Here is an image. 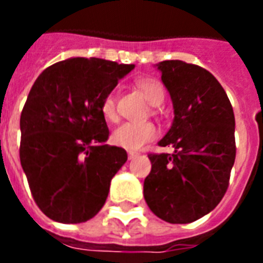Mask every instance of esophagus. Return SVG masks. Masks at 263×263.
Returning a JSON list of instances; mask_svg holds the SVG:
<instances>
[{
  "mask_svg": "<svg viewBox=\"0 0 263 263\" xmlns=\"http://www.w3.org/2000/svg\"><path fill=\"white\" fill-rule=\"evenodd\" d=\"M138 156H139V154L136 152H128V160H134V158Z\"/></svg>",
  "mask_w": 263,
  "mask_h": 263,
  "instance_id": "34e87169",
  "label": "esophagus"
}]
</instances>
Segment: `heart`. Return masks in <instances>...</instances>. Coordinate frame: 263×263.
<instances>
[{
	"mask_svg": "<svg viewBox=\"0 0 263 263\" xmlns=\"http://www.w3.org/2000/svg\"><path fill=\"white\" fill-rule=\"evenodd\" d=\"M138 87L148 102L157 106L162 103L165 98V91L162 84L153 78H144L138 82ZM103 117L109 121L117 120L116 109V97L113 94L106 95L101 105ZM157 136V128L152 123H123L116 128L111 134V140L117 146L128 150H139L142 146L153 140Z\"/></svg>",
	"mask_w": 263,
	"mask_h": 263,
	"instance_id": "heart-1",
	"label": "heart"
}]
</instances>
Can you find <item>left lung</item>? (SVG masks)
<instances>
[{
  "label": "left lung",
  "mask_w": 263,
  "mask_h": 263,
  "mask_svg": "<svg viewBox=\"0 0 263 263\" xmlns=\"http://www.w3.org/2000/svg\"><path fill=\"white\" fill-rule=\"evenodd\" d=\"M173 103L172 127L158 142L173 154H148L146 203L171 224L199 220L220 203L235 164V115L218 80L180 60L156 65Z\"/></svg>",
  "instance_id": "obj_1"
}]
</instances>
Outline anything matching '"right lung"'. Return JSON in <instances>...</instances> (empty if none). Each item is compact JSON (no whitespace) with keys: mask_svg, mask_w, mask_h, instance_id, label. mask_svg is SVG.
Listing matches in <instances>:
<instances>
[{"mask_svg":"<svg viewBox=\"0 0 263 263\" xmlns=\"http://www.w3.org/2000/svg\"><path fill=\"white\" fill-rule=\"evenodd\" d=\"M135 68L72 57L35 80L20 117V162L38 208L63 224L86 222L106 202L127 152L109 146L103 98Z\"/></svg>","mask_w":263,"mask_h":263,"instance_id":"1","label":"right lung"}]
</instances>
